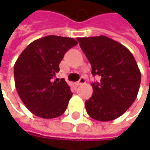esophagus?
<instances>
[{"label":"esophagus","mask_w":150,"mask_h":150,"mask_svg":"<svg viewBox=\"0 0 150 150\" xmlns=\"http://www.w3.org/2000/svg\"><path fill=\"white\" fill-rule=\"evenodd\" d=\"M83 83H85V78H84L83 77H82V78L79 79V81L76 83L77 85H82V84H83Z\"/></svg>","instance_id":"1"}]
</instances>
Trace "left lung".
<instances>
[{"label":"left lung","instance_id":"left-lung-1","mask_svg":"<svg viewBox=\"0 0 150 150\" xmlns=\"http://www.w3.org/2000/svg\"><path fill=\"white\" fill-rule=\"evenodd\" d=\"M78 42L100 83H93V95L85 102L90 117L105 122L120 117L137 98L141 73L133 54L121 43L98 36L78 38Z\"/></svg>","mask_w":150,"mask_h":150}]
</instances>
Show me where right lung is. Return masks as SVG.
Segmentation results:
<instances>
[{"mask_svg": "<svg viewBox=\"0 0 150 150\" xmlns=\"http://www.w3.org/2000/svg\"><path fill=\"white\" fill-rule=\"evenodd\" d=\"M78 42L50 35L30 43L14 66L16 88L25 106L42 118H54L65 112L72 93L66 81L53 80L64 54Z\"/></svg>", "mask_w": 150, "mask_h": 150, "instance_id": "1", "label": "right lung"}]
</instances>
